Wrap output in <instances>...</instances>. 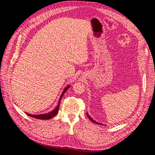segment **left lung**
Wrapping results in <instances>:
<instances>
[{
    "label": "left lung",
    "mask_w": 155,
    "mask_h": 155,
    "mask_svg": "<svg viewBox=\"0 0 155 155\" xmlns=\"http://www.w3.org/2000/svg\"><path fill=\"white\" fill-rule=\"evenodd\" d=\"M87 116H88V118L89 119H90V120H91V121H92V122H93V123H94V124H99V125H101V124H99V123H97V122H96V121H95L94 120H93V119H92V118H91V117L90 116H89V115H88V114L87 113Z\"/></svg>",
    "instance_id": "8db88e82"
}]
</instances>
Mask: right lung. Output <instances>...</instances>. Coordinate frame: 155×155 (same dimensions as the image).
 <instances>
[{
  "label": "right lung",
  "instance_id": "right-lung-1",
  "mask_svg": "<svg viewBox=\"0 0 155 155\" xmlns=\"http://www.w3.org/2000/svg\"><path fill=\"white\" fill-rule=\"evenodd\" d=\"M69 87H70V86H67L66 88H64V90L63 91L61 96V97H60V98H59V104H58L57 107H56L54 110L50 112L49 113H48V114H44L32 115V114H28V113H26V114H28V116H30V117H32V118H35L40 119V120H49V119L52 118L53 117H54L56 114H57L58 113V110H59V104H60L61 100V98H62L63 96L64 95V94L65 92H66V91L68 90Z\"/></svg>",
  "mask_w": 155,
  "mask_h": 155
}]
</instances>
